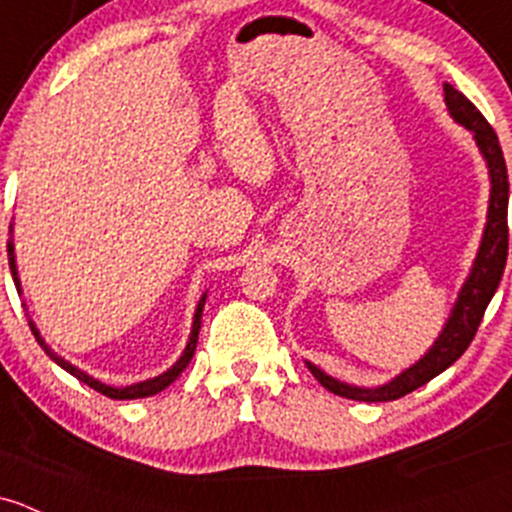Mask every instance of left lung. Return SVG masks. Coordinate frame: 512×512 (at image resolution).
<instances>
[{"mask_svg":"<svg viewBox=\"0 0 512 512\" xmlns=\"http://www.w3.org/2000/svg\"><path fill=\"white\" fill-rule=\"evenodd\" d=\"M444 100L451 117L473 132L476 144L481 147L483 157L488 161V171H491V206H488L486 233H483L476 265H473L471 277L466 279L459 301H456L454 311H451L449 321H446L444 331H441L432 351L424 355L417 365H412L410 370H405L400 378L392 380V383L375 387V390L351 387L328 378L316 365L309 363V370L314 373V378L328 392H333V395H341L358 402H390L397 400V397L410 395L417 387L427 385L429 380L444 373L451 363H456L464 355L466 348L471 346L473 336H476L478 326H481L483 314H486V306L491 304L493 294H496L500 284V277H503L505 260H508V169H505L503 149H500L496 129L488 125L486 117L478 112V107L464 93H459L454 85L446 83Z\"/></svg>","mask_w":512,"mask_h":512,"instance_id":"1","label":"left lung"}]
</instances>
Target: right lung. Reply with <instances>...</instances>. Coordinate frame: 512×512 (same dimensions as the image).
I'll use <instances>...</instances> for the list:
<instances>
[{"label":"right lung","mask_w":512,"mask_h":512,"mask_svg":"<svg viewBox=\"0 0 512 512\" xmlns=\"http://www.w3.org/2000/svg\"><path fill=\"white\" fill-rule=\"evenodd\" d=\"M7 252H9V270H12L14 284H16V287H19V277H16V262H14V245H12V242H9V245H7ZM203 304H206V294H203L201 301H198V306H196V316H193L191 338H188V343H186V351H184V355H181L179 360H176V365H174V368H171V370H166V373H164V375H159V378H154V380H147V383L129 385V387H110V385H102L100 380H95V378H90V375H85L83 370H78V368H75V365L66 363V360H63V358H58V355L53 353L51 348L46 346V343H43V338L39 336V331H36V326L31 324V321H29V326H31V333H34V336H36V341H39V346L43 348V351H46L48 355H51V358L56 360V363L61 365L63 370H68V373H71L73 378H78L80 383H85V385H88V387H93V390L102 392V395H105V397H112V400H137V397H152V395H157V392L164 390V387H169L171 383H174L176 378H179L181 373H184V370H186V365L191 363V358H193V351H196V343H198V328H201V314H203Z\"/></svg>","instance_id":"1"}]
</instances>
